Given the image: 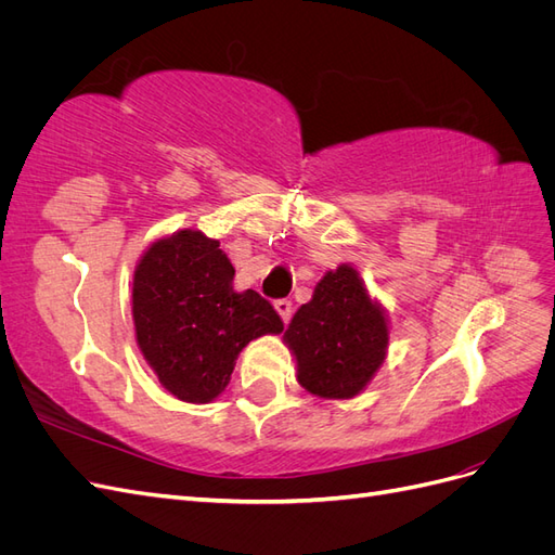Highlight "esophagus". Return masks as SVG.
I'll use <instances>...</instances> for the list:
<instances>
[{
  "instance_id": "34e87169",
  "label": "esophagus",
  "mask_w": 555,
  "mask_h": 555,
  "mask_svg": "<svg viewBox=\"0 0 555 555\" xmlns=\"http://www.w3.org/2000/svg\"><path fill=\"white\" fill-rule=\"evenodd\" d=\"M275 310H278V314H280L282 322L287 324L289 319H292V312H294L292 300H287V298H280V300H275Z\"/></svg>"
}]
</instances>
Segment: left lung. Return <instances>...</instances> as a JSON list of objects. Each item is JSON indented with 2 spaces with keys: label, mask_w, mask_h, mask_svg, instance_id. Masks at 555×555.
<instances>
[{
  "label": "left lung",
  "mask_w": 555,
  "mask_h": 555,
  "mask_svg": "<svg viewBox=\"0 0 555 555\" xmlns=\"http://www.w3.org/2000/svg\"><path fill=\"white\" fill-rule=\"evenodd\" d=\"M296 359V379L312 396H359L386 359L389 317L367 294L359 271L340 263L317 282L282 335Z\"/></svg>",
  "instance_id": "8db88e82"
}]
</instances>
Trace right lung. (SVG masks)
<instances>
[{
    "label": "right lung",
    "mask_w": 555,
    "mask_h": 555,
    "mask_svg": "<svg viewBox=\"0 0 555 555\" xmlns=\"http://www.w3.org/2000/svg\"><path fill=\"white\" fill-rule=\"evenodd\" d=\"M220 241L182 229L157 238L133 268L131 314L137 343L159 384L182 402L220 396L251 340L284 324L257 292L233 289Z\"/></svg>",
    "instance_id": "add662e5"
}]
</instances>
